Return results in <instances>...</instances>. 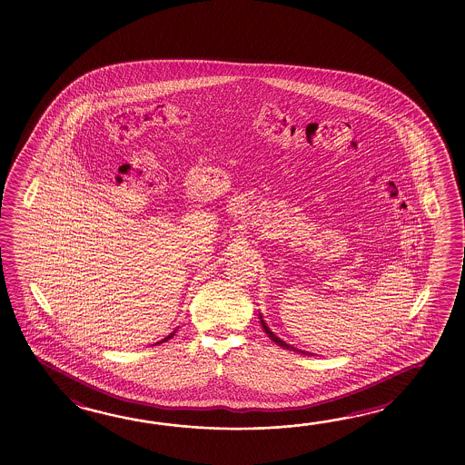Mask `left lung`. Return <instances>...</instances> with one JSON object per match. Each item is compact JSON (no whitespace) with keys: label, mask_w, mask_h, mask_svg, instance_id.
<instances>
[{"label":"left lung","mask_w":465,"mask_h":465,"mask_svg":"<svg viewBox=\"0 0 465 465\" xmlns=\"http://www.w3.org/2000/svg\"><path fill=\"white\" fill-rule=\"evenodd\" d=\"M259 319H261V324H262V329H264V332H266L267 336L271 337V341H274L276 342L277 346L282 347V349H287V351H297L296 347L289 346V344H286L284 341H281L279 337L267 327L266 322H264V319H262V316L259 314ZM297 352H302V354H307V352H304V351H297Z\"/></svg>","instance_id":"8db88e82"}]
</instances>
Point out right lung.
Returning <instances> with one entry per match:
<instances>
[{
    "mask_svg": "<svg viewBox=\"0 0 465 465\" xmlns=\"http://www.w3.org/2000/svg\"><path fill=\"white\" fill-rule=\"evenodd\" d=\"M174 332H176V331H173V332H171V334H169V336L164 337V339H163V341H159L158 344H163V342H166V341H168V339H171V337L174 336Z\"/></svg>",
    "mask_w": 465,
    "mask_h": 465,
    "instance_id": "right-lung-1",
    "label": "right lung"
}]
</instances>
